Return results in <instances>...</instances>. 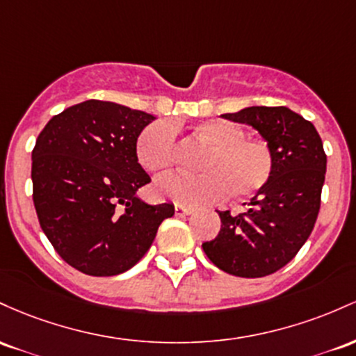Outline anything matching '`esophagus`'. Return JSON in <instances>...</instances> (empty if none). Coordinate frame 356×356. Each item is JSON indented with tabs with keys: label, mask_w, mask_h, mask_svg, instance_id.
<instances>
[{
	"label": "esophagus",
	"mask_w": 356,
	"mask_h": 356,
	"mask_svg": "<svg viewBox=\"0 0 356 356\" xmlns=\"http://www.w3.org/2000/svg\"><path fill=\"white\" fill-rule=\"evenodd\" d=\"M193 209L191 207H185V205H175V213L177 217H185V215H190Z\"/></svg>",
	"instance_id": "1"
}]
</instances>
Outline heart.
<instances>
[{
    "mask_svg": "<svg viewBox=\"0 0 356 356\" xmlns=\"http://www.w3.org/2000/svg\"><path fill=\"white\" fill-rule=\"evenodd\" d=\"M209 145L198 159L200 173H171L154 181V193L181 205H200L220 198L259 193L274 170L273 151L261 139L245 138L242 127L225 119H211L197 127ZM136 156L145 170L159 173L175 163V127L166 121L147 124L136 139Z\"/></svg>",
    "mask_w": 356,
    "mask_h": 356,
    "instance_id": "b5f03b06",
    "label": "heart"
}]
</instances>
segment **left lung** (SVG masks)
<instances>
[{"instance_id": "8db88e82", "label": "left lung", "mask_w": 356, "mask_h": 356, "mask_svg": "<svg viewBox=\"0 0 356 356\" xmlns=\"http://www.w3.org/2000/svg\"><path fill=\"white\" fill-rule=\"evenodd\" d=\"M222 118L252 126L273 151L267 185L243 213L218 211L220 232L202 247L223 273L264 277L293 261L316 223L326 154L316 127L284 106H252Z\"/></svg>"}]
</instances>
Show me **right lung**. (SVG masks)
Segmentation results:
<instances>
[{
  "label": "right lung",
  "instance_id": "add662e5",
  "mask_svg": "<svg viewBox=\"0 0 356 356\" xmlns=\"http://www.w3.org/2000/svg\"><path fill=\"white\" fill-rule=\"evenodd\" d=\"M154 115L115 102L75 104L50 119L31 153L38 222L60 257L83 274L107 277L138 264L175 215L171 203L136 195L151 181L136 139Z\"/></svg>",
  "mask_w": 356,
  "mask_h": 356
}]
</instances>
